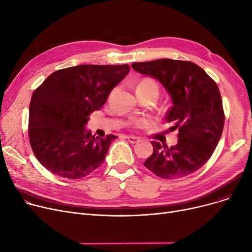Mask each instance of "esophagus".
Segmentation results:
<instances>
[{"instance_id":"34e87169","label":"esophagus","mask_w":252,"mask_h":252,"mask_svg":"<svg viewBox=\"0 0 252 252\" xmlns=\"http://www.w3.org/2000/svg\"><path fill=\"white\" fill-rule=\"evenodd\" d=\"M126 140H127L129 143H131V144L138 143V142L140 141V139H139L138 137H134V136H126Z\"/></svg>"}]
</instances>
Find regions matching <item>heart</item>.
<instances>
[{
  "label": "heart",
  "mask_w": 252,
  "mask_h": 252,
  "mask_svg": "<svg viewBox=\"0 0 252 252\" xmlns=\"http://www.w3.org/2000/svg\"><path fill=\"white\" fill-rule=\"evenodd\" d=\"M158 92H159V87H158L157 82L155 79L151 77H144L137 85V94L140 95H158ZM134 125L136 126H141L144 125V122L141 119H137L134 122Z\"/></svg>",
  "instance_id": "1"
}]
</instances>
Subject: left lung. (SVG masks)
Instances as JSON below:
<instances>
[{
    "label": "left lung",
    "instance_id": "obj_1",
    "mask_svg": "<svg viewBox=\"0 0 252 252\" xmlns=\"http://www.w3.org/2000/svg\"><path fill=\"white\" fill-rule=\"evenodd\" d=\"M131 67L159 81L171 96L174 106L165 121L178 129V143L152 141L153 153L143 164L165 180L189 176L202 167L220 139L224 113L216 82L191 61L158 59L136 62Z\"/></svg>",
    "mask_w": 252,
    "mask_h": 252
}]
</instances>
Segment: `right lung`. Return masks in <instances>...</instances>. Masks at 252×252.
<instances>
[{
    "label": "right lung",
    "mask_w": 252,
    "mask_h": 252,
    "mask_svg": "<svg viewBox=\"0 0 252 252\" xmlns=\"http://www.w3.org/2000/svg\"><path fill=\"white\" fill-rule=\"evenodd\" d=\"M128 71L127 64L77 65L53 72L34 90L29 138L39 163L70 180L82 179L101 166L117 137L95 138L85 126Z\"/></svg>",
    "instance_id": "right-lung-1"
}]
</instances>
